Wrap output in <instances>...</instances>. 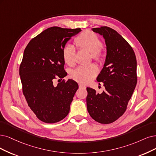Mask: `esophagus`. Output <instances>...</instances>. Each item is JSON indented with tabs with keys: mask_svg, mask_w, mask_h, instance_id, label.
I'll list each match as a JSON object with an SVG mask.
<instances>
[{
	"mask_svg": "<svg viewBox=\"0 0 156 156\" xmlns=\"http://www.w3.org/2000/svg\"><path fill=\"white\" fill-rule=\"evenodd\" d=\"M79 87H80V88H83V89H85V88H86L85 85H82V84H79Z\"/></svg>",
	"mask_w": 156,
	"mask_h": 156,
	"instance_id": "1",
	"label": "esophagus"
}]
</instances>
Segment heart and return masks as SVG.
Returning <instances> with one entry per match:
<instances>
[{"label":"heart","mask_w":156,"mask_h":156,"mask_svg":"<svg viewBox=\"0 0 156 156\" xmlns=\"http://www.w3.org/2000/svg\"><path fill=\"white\" fill-rule=\"evenodd\" d=\"M74 42L80 49H85L90 52L93 59L100 61L102 58L101 48L103 44L97 34L93 31L87 30L75 38ZM63 57L65 62L69 66H73L75 62L76 50L73 45H67L63 49ZM98 68L94 64L81 66L74 69L72 73V77L76 81L86 83L93 79L98 73Z\"/></svg>","instance_id":"1"}]
</instances>
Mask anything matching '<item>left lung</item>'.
I'll return each mask as SVG.
<instances>
[{"label": "left lung", "mask_w": 156, "mask_h": 156, "mask_svg": "<svg viewBox=\"0 0 156 156\" xmlns=\"http://www.w3.org/2000/svg\"><path fill=\"white\" fill-rule=\"evenodd\" d=\"M92 30L105 40V62L97 77L98 82H103L105 90L99 94L87 87V108L96 122L108 124L126 111L137 84V61L133 49L116 31L107 26Z\"/></svg>", "instance_id": "8db88e82"}]
</instances>
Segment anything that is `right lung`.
<instances>
[{"instance_id":"right-lung-1","label":"right lung","mask_w":156,"mask_h":156,"mask_svg":"<svg viewBox=\"0 0 156 156\" xmlns=\"http://www.w3.org/2000/svg\"><path fill=\"white\" fill-rule=\"evenodd\" d=\"M81 31L80 28H48L31 39L24 51L19 69L22 92L28 106L43 122H58L70 111L78 83L69 79L55 86L53 81L67 76L63 49Z\"/></svg>"}]
</instances>
